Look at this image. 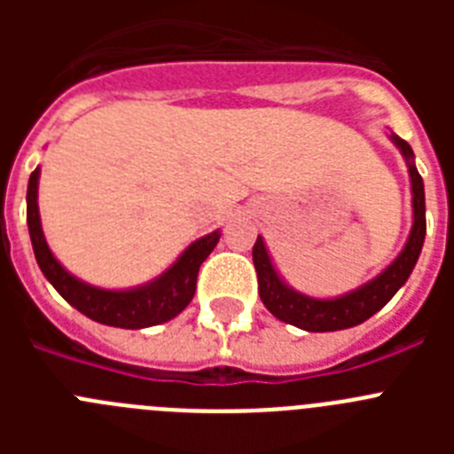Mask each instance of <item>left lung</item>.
Instances as JSON below:
<instances>
[{
    "instance_id": "1",
    "label": "left lung",
    "mask_w": 454,
    "mask_h": 454,
    "mask_svg": "<svg viewBox=\"0 0 454 454\" xmlns=\"http://www.w3.org/2000/svg\"><path fill=\"white\" fill-rule=\"evenodd\" d=\"M391 143L404 156L409 170V182H411V208H414V223L411 231L400 250V254L384 268L371 282L362 284L350 293H343L339 298H311L304 293L295 291L282 279V275L272 266V259L268 254V247L262 236H256V243L252 247V262L256 268V279H259V295L266 309L277 320H284L288 325H295L304 332H336L348 330L355 325H362L364 320L377 314L388 300L400 291L409 279L419 262L420 250L425 240V188L419 170L414 163V152L407 140L398 134L388 136Z\"/></svg>"
}]
</instances>
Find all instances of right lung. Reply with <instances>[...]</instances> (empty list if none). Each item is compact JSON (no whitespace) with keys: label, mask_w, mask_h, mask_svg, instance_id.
Listing matches in <instances>:
<instances>
[{"label":"right lung","mask_w":454,"mask_h":454,"mask_svg":"<svg viewBox=\"0 0 454 454\" xmlns=\"http://www.w3.org/2000/svg\"><path fill=\"white\" fill-rule=\"evenodd\" d=\"M38 179L40 168H35L27 186V224H29L31 246H34L38 268L47 277V282L61 293L63 300H67L72 307L95 323L122 327V330H143L152 325L168 323L182 314L195 295L200 266L218 246L220 230L192 240L177 256V262L154 277L152 282L134 288L92 286L67 272L61 262L51 254L45 234H43V224H40Z\"/></svg>","instance_id":"1"}]
</instances>
